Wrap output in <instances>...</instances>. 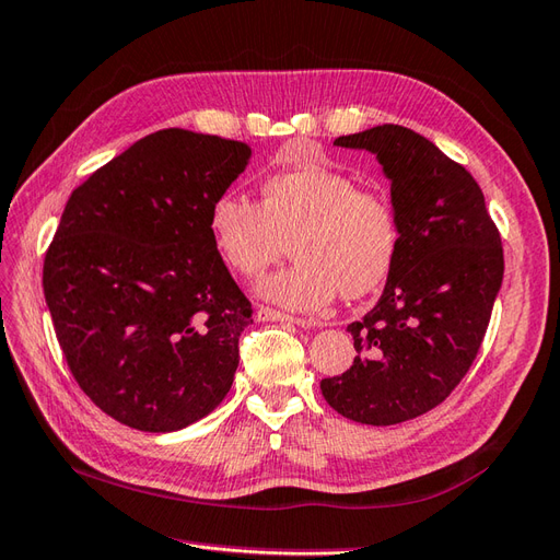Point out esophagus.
I'll use <instances>...</instances> for the list:
<instances>
[{"mask_svg":"<svg viewBox=\"0 0 560 560\" xmlns=\"http://www.w3.org/2000/svg\"><path fill=\"white\" fill-rule=\"evenodd\" d=\"M257 319L259 322H289V324H298V327H303V329L322 327V324H324L319 319H298V317H291V315H285V312L271 310V307H259L257 310Z\"/></svg>","mask_w":560,"mask_h":560,"instance_id":"34e87169","label":"esophagus"}]
</instances>
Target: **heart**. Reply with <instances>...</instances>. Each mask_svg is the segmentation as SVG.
<instances>
[{"label": "heart", "instance_id": "obj_1", "mask_svg": "<svg viewBox=\"0 0 560 560\" xmlns=\"http://www.w3.org/2000/svg\"><path fill=\"white\" fill-rule=\"evenodd\" d=\"M219 257L243 277H257L291 238L293 262L259 281L267 301L315 312L341 293L360 298L394 267L400 226L392 200L329 166L283 168L262 184V205L224 192L210 207Z\"/></svg>", "mask_w": 560, "mask_h": 560}]
</instances>
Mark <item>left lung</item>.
<instances>
[{
  "label": "left lung",
  "instance_id": "1",
  "mask_svg": "<svg viewBox=\"0 0 560 560\" xmlns=\"http://www.w3.org/2000/svg\"><path fill=\"white\" fill-rule=\"evenodd\" d=\"M334 145L374 154L392 186L400 243L380 301L348 324L358 355L322 396L360 424H398L436 408L470 370L503 283L499 231L465 166L396 124Z\"/></svg>",
  "mask_w": 560,
  "mask_h": 560
}]
</instances>
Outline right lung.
<instances>
[{
	"label": "right lung",
	"instance_id": "right-lung-1",
	"mask_svg": "<svg viewBox=\"0 0 560 560\" xmlns=\"http://www.w3.org/2000/svg\"><path fill=\"white\" fill-rule=\"evenodd\" d=\"M248 142L164 128L78 186L43 289L78 386L126 427L178 432L231 392L250 301L210 236Z\"/></svg>",
	"mask_w": 560,
	"mask_h": 560
}]
</instances>
